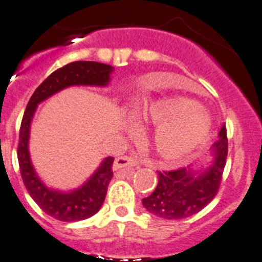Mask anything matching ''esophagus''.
<instances>
[{"label":"esophagus","instance_id":"1","mask_svg":"<svg viewBox=\"0 0 262 262\" xmlns=\"http://www.w3.org/2000/svg\"><path fill=\"white\" fill-rule=\"evenodd\" d=\"M137 161L134 159L128 158V156H119V158L115 159L114 165H112V169L114 170H120L121 168L126 167H136Z\"/></svg>","mask_w":262,"mask_h":262}]
</instances>
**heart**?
<instances>
[{"instance_id":"obj_1","label":"heart","mask_w":262,"mask_h":262,"mask_svg":"<svg viewBox=\"0 0 262 262\" xmlns=\"http://www.w3.org/2000/svg\"><path fill=\"white\" fill-rule=\"evenodd\" d=\"M138 125L156 126L148 146L158 158L177 163L204 145L212 130L209 115L199 102L186 97H165L130 110Z\"/></svg>"}]
</instances>
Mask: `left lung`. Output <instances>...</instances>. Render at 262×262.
<instances>
[{"label":"left lung","instance_id":"obj_1","mask_svg":"<svg viewBox=\"0 0 262 262\" xmlns=\"http://www.w3.org/2000/svg\"><path fill=\"white\" fill-rule=\"evenodd\" d=\"M211 160L182 169L158 172L159 182L142 204L150 213L165 220H181L202 211L219 191L227 158L226 128L222 126L219 139L209 150Z\"/></svg>","mask_w":262,"mask_h":262}]
</instances>
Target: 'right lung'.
<instances>
[{
	"label": "right lung",
	"mask_w": 262,
	"mask_h": 262,
	"mask_svg": "<svg viewBox=\"0 0 262 262\" xmlns=\"http://www.w3.org/2000/svg\"><path fill=\"white\" fill-rule=\"evenodd\" d=\"M114 67L98 62L79 60L72 62L51 73L48 79L35 90L27 104L20 132H19L18 160L24 186L36 204L45 213L64 222L81 221L94 216L106 198L107 187L111 181L114 158L108 156L101 161L95 172L77 189L70 191L46 186L35 167L29 154L31 124L37 106L51 95L70 86H99L104 88L111 81Z\"/></svg>",
	"instance_id": "obj_1"
}]
</instances>
